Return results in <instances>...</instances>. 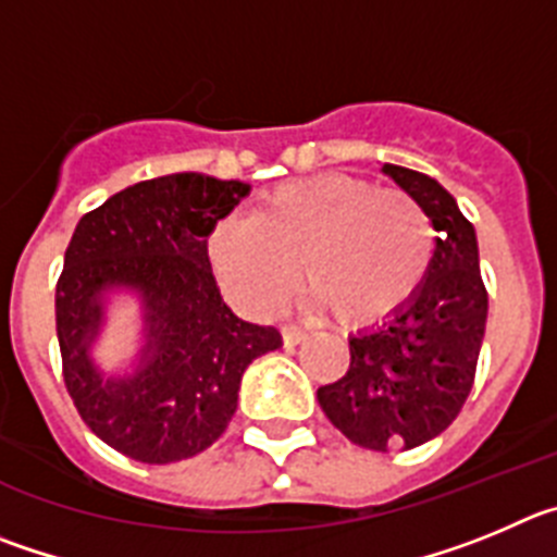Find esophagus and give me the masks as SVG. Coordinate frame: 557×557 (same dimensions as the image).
I'll return each mask as SVG.
<instances>
[{
	"label": "esophagus",
	"instance_id": "esophagus-1",
	"mask_svg": "<svg viewBox=\"0 0 557 557\" xmlns=\"http://www.w3.org/2000/svg\"><path fill=\"white\" fill-rule=\"evenodd\" d=\"M305 338H308V333H305L302 327H294V324H285L283 327V341L288 344V347H297V344H302Z\"/></svg>",
	"mask_w": 557,
	"mask_h": 557
}]
</instances>
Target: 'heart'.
<instances>
[{"label":"heart","mask_w":557,"mask_h":557,"mask_svg":"<svg viewBox=\"0 0 557 557\" xmlns=\"http://www.w3.org/2000/svg\"><path fill=\"white\" fill-rule=\"evenodd\" d=\"M208 255L255 313L283 308L299 267L302 290L324 313L369 324L419 288L433 258V224L410 194L330 172L277 185L249 219L216 224Z\"/></svg>","instance_id":"b5f03b06"}]
</instances>
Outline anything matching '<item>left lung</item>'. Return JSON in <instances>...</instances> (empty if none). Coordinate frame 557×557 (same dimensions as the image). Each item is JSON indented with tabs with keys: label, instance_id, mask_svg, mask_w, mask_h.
Returning a JSON list of instances; mask_svg holds the SVG:
<instances>
[{
	"label": "left lung",
	"instance_id": "1",
	"mask_svg": "<svg viewBox=\"0 0 557 557\" xmlns=\"http://www.w3.org/2000/svg\"><path fill=\"white\" fill-rule=\"evenodd\" d=\"M433 222L435 249L419 288L383 324L349 335V369L315 391L330 422L377 453L413 449L463 408L483 347L488 294L478 235L453 194L413 169L383 163Z\"/></svg>",
	"mask_w": 557,
	"mask_h": 557
}]
</instances>
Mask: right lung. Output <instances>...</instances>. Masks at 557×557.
<instances>
[{"label":"right lung","mask_w":557,"mask_h":557,"mask_svg":"<svg viewBox=\"0 0 557 557\" xmlns=\"http://www.w3.org/2000/svg\"><path fill=\"white\" fill-rule=\"evenodd\" d=\"M249 194L242 180L183 172L144 180L85 213L54 290L63 380L83 422L141 463H174L227 430L247 366L283 344L222 299L208 235ZM110 289L145 310L134 372L104 375L90 358Z\"/></svg>","instance_id":"1"}]
</instances>
